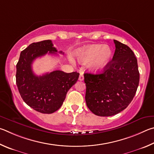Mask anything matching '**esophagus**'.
Listing matches in <instances>:
<instances>
[{"mask_svg":"<svg viewBox=\"0 0 154 154\" xmlns=\"http://www.w3.org/2000/svg\"><path fill=\"white\" fill-rule=\"evenodd\" d=\"M79 80L80 81H82L83 80H84V75H83L82 73H81V74H80V76H79Z\"/></svg>","mask_w":154,"mask_h":154,"instance_id":"obj_1","label":"esophagus"}]
</instances>
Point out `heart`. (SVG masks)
Wrapping results in <instances>:
<instances>
[{
	"label": "heart",
	"mask_w": 154,
	"mask_h": 154,
	"mask_svg": "<svg viewBox=\"0 0 154 154\" xmlns=\"http://www.w3.org/2000/svg\"><path fill=\"white\" fill-rule=\"evenodd\" d=\"M75 56L80 63L90 61V68L95 72H100L108 66L113 52L109 45H91L80 48L75 53Z\"/></svg>",
	"instance_id": "obj_1"
}]
</instances>
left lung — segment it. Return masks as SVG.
I'll return each mask as SVG.
<instances>
[{
  "mask_svg": "<svg viewBox=\"0 0 154 154\" xmlns=\"http://www.w3.org/2000/svg\"><path fill=\"white\" fill-rule=\"evenodd\" d=\"M114 42V55L103 72L84 74L87 106L99 116H111L126 109L139 86L138 64L133 51L118 40Z\"/></svg>",
  "mask_w": 154,
  "mask_h": 154,
  "instance_id": "left-lung-1",
  "label": "left lung"
}]
</instances>
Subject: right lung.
Returning <instances> with one entry per match:
<instances>
[{
  "label": "right lung",
  "instance_id": "1",
  "mask_svg": "<svg viewBox=\"0 0 154 154\" xmlns=\"http://www.w3.org/2000/svg\"><path fill=\"white\" fill-rule=\"evenodd\" d=\"M56 53L57 50L51 40L33 42L21 51L16 65V84L21 98L28 106L42 114H52L60 108L67 91L79 77L76 72L60 70L39 76L34 74L32 64L34 59ZM59 53L63 54L62 51Z\"/></svg>",
  "mask_w": 154,
  "mask_h": 154
}]
</instances>
